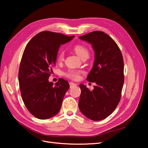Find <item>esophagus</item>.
<instances>
[{
	"label": "esophagus",
	"instance_id": "34e87169",
	"mask_svg": "<svg viewBox=\"0 0 148 148\" xmlns=\"http://www.w3.org/2000/svg\"><path fill=\"white\" fill-rule=\"evenodd\" d=\"M70 88H72V87H73V86H75L76 85H77V84L76 83H73V82H70Z\"/></svg>",
	"mask_w": 148,
	"mask_h": 148
}]
</instances>
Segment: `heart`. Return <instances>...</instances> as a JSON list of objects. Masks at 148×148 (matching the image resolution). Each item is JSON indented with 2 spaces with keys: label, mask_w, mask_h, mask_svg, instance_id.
Returning <instances> with one entry per match:
<instances>
[{
  "label": "heart",
  "mask_w": 148,
  "mask_h": 148,
  "mask_svg": "<svg viewBox=\"0 0 148 148\" xmlns=\"http://www.w3.org/2000/svg\"><path fill=\"white\" fill-rule=\"evenodd\" d=\"M75 52L81 58V59H83L84 57L88 58L89 57V49L82 44H77L74 46L73 47ZM65 58V51L64 50H60L57 54V60L58 62H62L64 61ZM81 73V71L79 70H76L73 69H70L68 70L65 73V76L66 77L69 78L71 79H78L79 78V75Z\"/></svg>",
  "instance_id": "obj_1"
}]
</instances>
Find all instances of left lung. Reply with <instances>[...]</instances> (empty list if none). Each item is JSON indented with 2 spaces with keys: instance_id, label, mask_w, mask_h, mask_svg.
I'll use <instances>...</instances> for the list:
<instances>
[{
  "instance_id": "8db88e82",
  "label": "left lung",
  "mask_w": 148,
  "mask_h": 148,
  "mask_svg": "<svg viewBox=\"0 0 148 148\" xmlns=\"http://www.w3.org/2000/svg\"><path fill=\"white\" fill-rule=\"evenodd\" d=\"M79 38L91 43L95 50V63L86 79L96 83L92 91L79 84V108L87 118L101 120L112 113L120 102L124 83L123 56L114 40L102 31H92Z\"/></svg>"
}]
</instances>
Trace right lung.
Masks as SVG:
<instances>
[{"instance_id": "obj_1", "label": "right lung", "mask_w": 148, "mask_h": 148, "mask_svg": "<svg viewBox=\"0 0 148 148\" xmlns=\"http://www.w3.org/2000/svg\"><path fill=\"white\" fill-rule=\"evenodd\" d=\"M74 38L49 31L40 32L26 45L20 62L18 80L22 99L35 117L45 120L59 113L68 82L59 78L53 85L49 78L56 65L60 45Z\"/></svg>"}]
</instances>
